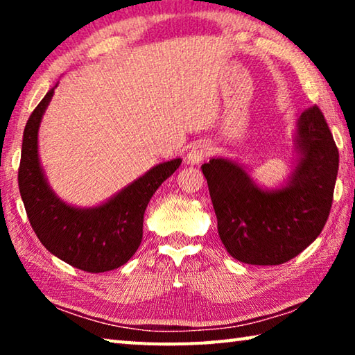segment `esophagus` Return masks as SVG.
I'll return each instance as SVG.
<instances>
[{
  "mask_svg": "<svg viewBox=\"0 0 355 355\" xmlns=\"http://www.w3.org/2000/svg\"><path fill=\"white\" fill-rule=\"evenodd\" d=\"M209 155H211V146L199 142L196 144V146H192L188 156H186V159H188L189 164H199L203 159L208 158Z\"/></svg>",
  "mask_w": 355,
  "mask_h": 355,
  "instance_id": "esophagus-1",
  "label": "esophagus"
}]
</instances>
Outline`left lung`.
<instances>
[{
  "instance_id": "1",
  "label": "left lung",
  "mask_w": 355,
  "mask_h": 355,
  "mask_svg": "<svg viewBox=\"0 0 355 355\" xmlns=\"http://www.w3.org/2000/svg\"><path fill=\"white\" fill-rule=\"evenodd\" d=\"M300 158L291 182L263 191L232 161L213 158L202 166L228 254L248 264L290 261L320 236L334 200L338 148L316 105L297 123Z\"/></svg>"
}]
</instances>
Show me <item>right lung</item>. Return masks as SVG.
<instances>
[{"instance_id":"add662e5","label":"right lung","mask_w":355,"mask_h":355,"mask_svg":"<svg viewBox=\"0 0 355 355\" xmlns=\"http://www.w3.org/2000/svg\"><path fill=\"white\" fill-rule=\"evenodd\" d=\"M53 94L55 89L35 106L23 131L19 188L29 224L40 243L62 261L87 272L111 271L127 263L139 248L148 202L182 159L155 166L103 205L69 207L48 186L37 153L39 125Z\"/></svg>"}]
</instances>
